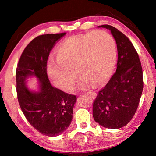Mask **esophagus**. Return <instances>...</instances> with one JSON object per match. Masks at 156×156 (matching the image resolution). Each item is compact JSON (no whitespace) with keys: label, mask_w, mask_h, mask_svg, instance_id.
<instances>
[{"label":"esophagus","mask_w":156,"mask_h":156,"mask_svg":"<svg viewBox=\"0 0 156 156\" xmlns=\"http://www.w3.org/2000/svg\"><path fill=\"white\" fill-rule=\"evenodd\" d=\"M87 94L89 95V96H90L92 98H95L96 97V92H94V91H90L87 92Z\"/></svg>","instance_id":"obj_1"}]
</instances>
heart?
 <instances>
[{"instance_id": "heart-1", "label": "heart", "mask_w": 156, "mask_h": 156, "mask_svg": "<svg viewBox=\"0 0 156 156\" xmlns=\"http://www.w3.org/2000/svg\"><path fill=\"white\" fill-rule=\"evenodd\" d=\"M57 60L49 59L47 73L55 86L72 91L76 73L81 76L79 87L88 88L91 83L99 86L108 80L116 62L114 39L104 31H91L63 41L57 49Z\"/></svg>"}]
</instances>
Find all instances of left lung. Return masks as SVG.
Masks as SVG:
<instances>
[{"instance_id": "1", "label": "left lung", "mask_w": 156, "mask_h": 156, "mask_svg": "<svg viewBox=\"0 0 156 156\" xmlns=\"http://www.w3.org/2000/svg\"><path fill=\"white\" fill-rule=\"evenodd\" d=\"M118 49L117 69L93 105L96 122L108 129H120L130 122L138 109L143 89L142 69L138 53L125 34L109 25Z\"/></svg>"}]
</instances>
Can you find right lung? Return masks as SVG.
Listing matches in <instances>:
<instances>
[{
  "label": "right lung",
  "instance_id": "obj_1",
  "mask_svg": "<svg viewBox=\"0 0 156 156\" xmlns=\"http://www.w3.org/2000/svg\"><path fill=\"white\" fill-rule=\"evenodd\" d=\"M66 33L36 37L25 47L17 65L16 91L21 110L30 125L43 135L62 134L72 122L76 96L55 88L47 73L50 51ZM38 79L39 90L27 85L29 77Z\"/></svg>",
  "mask_w": 156,
  "mask_h": 156
}]
</instances>
